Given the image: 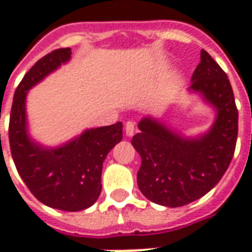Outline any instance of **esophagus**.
<instances>
[{
    "instance_id": "34e87169",
    "label": "esophagus",
    "mask_w": 252,
    "mask_h": 252,
    "mask_svg": "<svg viewBox=\"0 0 252 252\" xmlns=\"http://www.w3.org/2000/svg\"><path fill=\"white\" fill-rule=\"evenodd\" d=\"M135 133V123L133 121H126V136H133Z\"/></svg>"
}]
</instances>
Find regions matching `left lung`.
<instances>
[{
  "label": "left lung",
  "instance_id": "left-lung-1",
  "mask_svg": "<svg viewBox=\"0 0 252 252\" xmlns=\"http://www.w3.org/2000/svg\"><path fill=\"white\" fill-rule=\"evenodd\" d=\"M191 81L190 89L200 92L217 110L211 131L198 139H184L146 117L131 142L142 158L139 189L150 201L170 208L198 200L217 185L232 160L238 139L232 86L205 50H201V62Z\"/></svg>",
  "mask_w": 252,
  "mask_h": 252
}]
</instances>
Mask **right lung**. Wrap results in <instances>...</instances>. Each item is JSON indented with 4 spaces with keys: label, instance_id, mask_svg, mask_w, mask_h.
Instances as JSON below:
<instances>
[{
    "label": "right lung",
    "instance_id": "add662e5",
    "mask_svg": "<svg viewBox=\"0 0 252 252\" xmlns=\"http://www.w3.org/2000/svg\"><path fill=\"white\" fill-rule=\"evenodd\" d=\"M70 55V48L54 50L39 59L21 79L10 110L9 144L20 177L37 200L61 211L77 212L92 206L98 198L102 163L110 150L121 142L123 124L89 129L55 150L31 142L25 121L27 92L67 62Z\"/></svg>",
    "mask_w": 252,
    "mask_h": 252
}]
</instances>
